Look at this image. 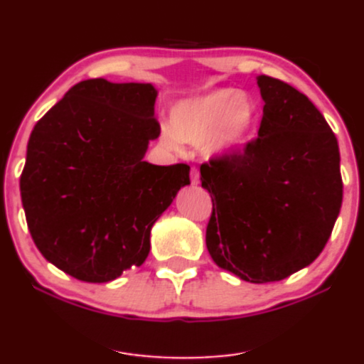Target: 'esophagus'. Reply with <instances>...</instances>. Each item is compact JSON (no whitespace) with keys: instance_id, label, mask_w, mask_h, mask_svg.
Instances as JSON below:
<instances>
[{"instance_id":"34e87169","label":"esophagus","mask_w":364,"mask_h":364,"mask_svg":"<svg viewBox=\"0 0 364 364\" xmlns=\"http://www.w3.org/2000/svg\"><path fill=\"white\" fill-rule=\"evenodd\" d=\"M199 183V170L198 168H191V184H198Z\"/></svg>"}]
</instances>
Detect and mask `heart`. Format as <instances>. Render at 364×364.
<instances>
[{
    "label": "heart",
    "instance_id": "heart-1",
    "mask_svg": "<svg viewBox=\"0 0 364 364\" xmlns=\"http://www.w3.org/2000/svg\"><path fill=\"white\" fill-rule=\"evenodd\" d=\"M259 107L252 97L232 87H219L178 100L170 110V129L161 140L175 146L176 140L204 141L211 153H229L242 145L257 122Z\"/></svg>",
    "mask_w": 364,
    "mask_h": 364
}]
</instances>
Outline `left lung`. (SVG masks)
<instances>
[{
	"label": "left lung",
	"mask_w": 364,
	"mask_h": 364,
	"mask_svg": "<svg viewBox=\"0 0 364 364\" xmlns=\"http://www.w3.org/2000/svg\"><path fill=\"white\" fill-rule=\"evenodd\" d=\"M264 114L244 151L201 165L213 199L206 245L250 284L279 282L318 257L343 199L335 133L309 97L259 75Z\"/></svg>",
	"instance_id": "8db88e82"
}]
</instances>
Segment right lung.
Segmentation results:
<instances>
[{"instance_id":"right-lung-1","label":"right lung","mask_w":364,"mask_h":364,"mask_svg":"<svg viewBox=\"0 0 364 364\" xmlns=\"http://www.w3.org/2000/svg\"><path fill=\"white\" fill-rule=\"evenodd\" d=\"M151 84L89 79L34 125L21 201L46 260L74 279L110 282L145 262L150 232L189 184L184 163L143 161L160 136Z\"/></svg>"}]
</instances>
